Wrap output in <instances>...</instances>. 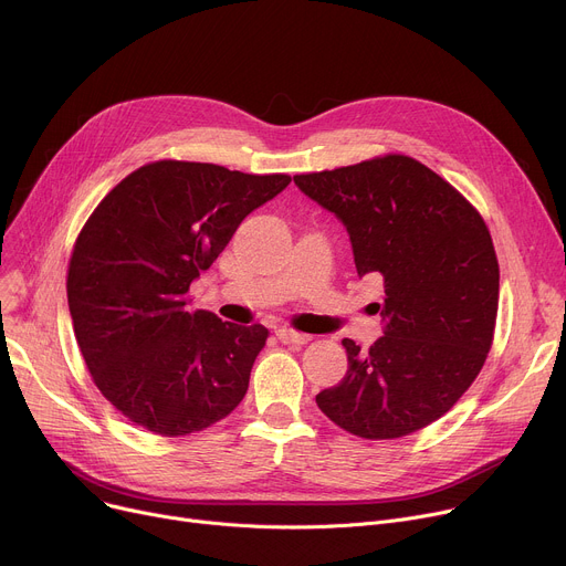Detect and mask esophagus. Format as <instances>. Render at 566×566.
<instances>
[{
	"instance_id": "obj_1",
	"label": "esophagus",
	"mask_w": 566,
	"mask_h": 566,
	"mask_svg": "<svg viewBox=\"0 0 566 566\" xmlns=\"http://www.w3.org/2000/svg\"><path fill=\"white\" fill-rule=\"evenodd\" d=\"M275 336H277V340L284 343V345H306V343L311 340V336L300 334V332H293V329H286V327H280V329L275 332Z\"/></svg>"
}]
</instances>
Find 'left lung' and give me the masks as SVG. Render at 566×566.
<instances>
[{"label": "left lung", "mask_w": 566, "mask_h": 566, "mask_svg": "<svg viewBox=\"0 0 566 566\" xmlns=\"http://www.w3.org/2000/svg\"><path fill=\"white\" fill-rule=\"evenodd\" d=\"M347 228L358 275H380L385 322L369 352L345 338L347 374L315 396L343 430L398 439L441 419L493 345L500 264L486 221L406 154L293 177Z\"/></svg>", "instance_id": "obj_1"}]
</instances>
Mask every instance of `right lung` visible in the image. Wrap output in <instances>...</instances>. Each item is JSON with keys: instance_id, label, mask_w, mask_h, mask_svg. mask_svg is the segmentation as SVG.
<instances>
[{"instance_id": "add662e5", "label": "right lung", "mask_w": 566, "mask_h": 566, "mask_svg": "<svg viewBox=\"0 0 566 566\" xmlns=\"http://www.w3.org/2000/svg\"><path fill=\"white\" fill-rule=\"evenodd\" d=\"M289 175L154 160L127 175L80 230L66 273L73 334L112 406L134 426L186 437L247 396L269 329L190 308V284Z\"/></svg>"}]
</instances>
